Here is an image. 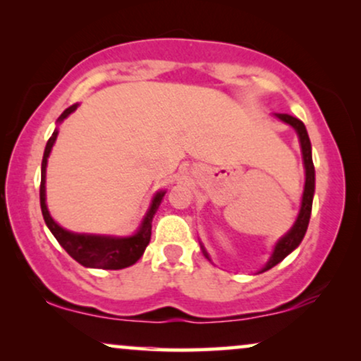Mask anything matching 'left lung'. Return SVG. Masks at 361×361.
Listing matches in <instances>:
<instances>
[{"label":"left lung","mask_w":361,"mask_h":361,"mask_svg":"<svg viewBox=\"0 0 361 361\" xmlns=\"http://www.w3.org/2000/svg\"><path fill=\"white\" fill-rule=\"evenodd\" d=\"M277 117L281 118L282 122L292 125V127L297 130V133H299L302 155H304V165H305V188H304V196H302V208H300L299 218H297L295 224L292 226L289 233H287L286 236L276 244L272 256L266 264V267L262 269V272L269 271V269L281 262L286 256H289V254L299 246L302 239H304L307 226H309V221H310L312 200H314V191H315V168H314V161H312V147H310L309 135H307L305 125L302 123L299 118L292 117V115H287V114H279ZM206 257H208V254H206Z\"/></svg>","instance_id":"left-lung-1"}]
</instances>
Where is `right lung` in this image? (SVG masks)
<instances>
[{
  "instance_id": "obj_1",
  "label": "right lung",
  "mask_w": 361,
  "mask_h": 361,
  "mask_svg": "<svg viewBox=\"0 0 361 361\" xmlns=\"http://www.w3.org/2000/svg\"><path fill=\"white\" fill-rule=\"evenodd\" d=\"M77 109V104L71 105L69 109H66L61 114V117L57 118V122H62L67 115L74 112ZM57 137V128L52 133L49 140L46 143L44 157H42V165H41V188H39V198H41V211L44 216V221L47 228L51 229V233L54 234L57 243L66 249V252L69 254L72 259H75L77 262L82 264L84 267H95V269H123L135 264L138 259L142 257L143 251L150 243L152 236V219L153 214L160 204L165 191L157 193L153 198V203L148 209V213L143 219L140 229L137 231V234H133L130 238H105V236H87V234H74L69 231L62 229L54 219L51 218L49 211L46 206V165H47V157H49L51 148L54 145Z\"/></svg>"
}]
</instances>
